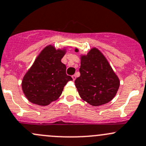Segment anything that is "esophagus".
<instances>
[{"label":"esophagus","instance_id":"34e87169","mask_svg":"<svg viewBox=\"0 0 146 146\" xmlns=\"http://www.w3.org/2000/svg\"><path fill=\"white\" fill-rule=\"evenodd\" d=\"M72 78H73V80H75L76 79V75H73V76H72Z\"/></svg>","mask_w":146,"mask_h":146}]
</instances>
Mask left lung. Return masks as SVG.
Wrapping results in <instances>:
<instances>
[{"label": "left lung", "instance_id": "left-lung-1", "mask_svg": "<svg viewBox=\"0 0 146 146\" xmlns=\"http://www.w3.org/2000/svg\"><path fill=\"white\" fill-rule=\"evenodd\" d=\"M76 52H79L76 48ZM80 76L75 80L80 96L93 106L110 102L117 94L119 80L106 58L96 47L80 56Z\"/></svg>", "mask_w": 146, "mask_h": 146}]
</instances>
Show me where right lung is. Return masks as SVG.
<instances>
[{
    "label": "right lung",
    "mask_w": 146,
    "mask_h": 146,
    "mask_svg": "<svg viewBox=\"0 0 146 146\" xmlns=\"http://www.w3.org/2000/svg\"><path fill=\"white\" fill-rule=\"evenodd\" d=\"M66 52V47L56 50L49 45L38 55L21 82L23 92L30 102L41 106L49 105L59 99L64 86L73 80L61 61Z\"/></svg>",
    "instance_id": "obj_1"
}]
</instances>
